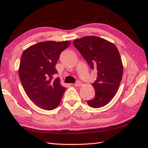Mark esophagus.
I'll use <instances>...</instances> for the list:
<instances>
[{
    "label": "esophagus",
    "mask_w": 148,
    "mask_h": 148,
    "mask_svg": "<svg viewBox=\"0 0 148 148\" xmlns=\"http://www.w3.org/2000/svg\"><path fill=\"white\" fill-rule=\"evenodd\" d=\"M83 85V83L81 82V81H77V82H76V83L74 84V86H81Z\"/></svg>",
    "instance_id": "34e87169"
}]
</instances>
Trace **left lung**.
<instances>
[{
	"label": "left lung",
	"mask_w": 148,
	"mask_h": 148,
	"mask_svg": "<svg viewBox=\"0 0 148 148\" xmlns=\"http://www.w3.org/2000/svg\"><path fill=\"white\" fill-rule=\"evenodd\" d=\"M74 45L97 73L92 84L95 91L94 98L87 103L99 108L111 101L117 93L123 73L120 55L114 44L97 36H85L74 40Z\"/></svg>",
	"instance_id": "8db88e82"
}]
</instances>
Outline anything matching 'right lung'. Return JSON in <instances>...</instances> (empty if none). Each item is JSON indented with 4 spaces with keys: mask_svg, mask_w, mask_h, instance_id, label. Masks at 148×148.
I'll return each mask as SVG.
<instances>
[{
    "mask_svg": "<svg viewBox=\"0 0 148 148\" xmlns=\"http://www.w3.org/2000/svg\"><path fill=\"white\" fill-rule=\"evenodd\" d=\"M68 40L37 43L22 53L18 74L22 86L29 98L39 108L52 110L60 103L66 88L55 68L60 53L71 45Z\"/></svg>",
    "mask_w": 148,
    "mask_h": 148,
    "instance_id": "right-lung-1",
    "label": "right lung"
}]
</instances>
